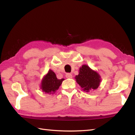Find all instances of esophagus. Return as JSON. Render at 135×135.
Here are the masks:
<instances>
[{"label":"esophagus","mask_w":135,"mask_h":135,"mask_svg":"<svg viewBox=\"0 0 135 135\" xmlns=\"http://www.w3.org/2000/svg\"><path fill=\"white\" fill-rule=\"evenodd\" d=\"M65 77L67 78H72L73 75H72V74H70V73H67V74H66Z\"/></svg>","instance_id":"34e87169"}]
</instances>
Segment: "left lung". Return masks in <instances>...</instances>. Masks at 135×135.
Instances as JSON below:
<instances>
[{
	"mask_svg": "<svg viewBox=\"0 0 135 135\" xmlns=\"http://www.w3.org/2000/svg\"><path fill=\"white\" fill-rule=\"evenodd\" d=\"M79 71V74L75 78L83 90L89 92L98 88L101 77L96 71L91 70L87 65H82Z\"/></svg>",
	"mask_w": 135,
	"mask_h": 135,
	"instance_id": "obj_1",
	"label": "left lung"
}]
</instances>
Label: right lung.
Returning a JSON list of instances; mask_svg holds the SVG:
<instances>
[{"label":"right lung","mask_w":135,"mask_h":135,"mask_svg":"<svg viewBox=\"0 0 135 135\" xmlns=\"http://www.w3.org/2000/svg\"><path fill=\"white\" fill-rule=\"evenodd\" d=\"M64 80V79L63 78L61 79H57L56 74L52 70H50L42 80L41 89L45 93L53 94L59 89L60 86L61 85Z\"/></svg>","instance_id":"1"}]
</instances>
